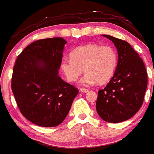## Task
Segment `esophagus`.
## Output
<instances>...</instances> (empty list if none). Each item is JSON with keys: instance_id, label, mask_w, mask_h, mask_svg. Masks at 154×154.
<instances>
[{"instance_id": "1", "label": "esophagus", "mask_w": 154, "mask_h": 154, "mask_svg": "<svg viewBox=\"0 0 154 154\" xmlns=\"http://www.w3.org/2000/svg\"><path fill=\"white\" fill-rule=\"evenodd\" d=\"M80 91L82 93H88L89 90L86 89V88H80Z\"/></svg>"}]
</instances>
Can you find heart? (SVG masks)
<instances>
[{
    "instance_id": "heart-1",
    "label": "heart",
    "mask_w": 154,
    "mask_h": 154,
    "mask_svg": "<svg viewBox=\"0 0 154 154\" xmlns=\"http://www.w3.org/2000/svg\"><path fill=\"white\" fill-rule=\"evenodd\" d=\"M118 66V54L111 45L87 44L72 50L70 58H63L60 68L67 80L75 82L83 71L81 83L89 86L106 83L113 77Z\"/></svg>"
}]
</instances>
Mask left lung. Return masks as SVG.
<instances>
[{
	"instance_id": "8db88e82",
	"label": "left lung",
	"mask_w": 154,
	"mask_h": 154,
	"mask_svg": "<svg viewBox=\"0 0 154 154\" xmlns=\"http://www.w3.org/2000/svg\"><path fill=\"white\" fill-rule=\"evenodd\" d=\"M112 41L118 51L116 71L106 88L98 91L96 109L109 123L129 120L138 112L144 101L147 74L142 59L126 41L103 35Z\"/></svg>"
}]
</instances>
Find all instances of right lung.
Returning <instances> with one entry per match:
<instances>
[{
  "label": "right lung",
  "mask_w": 154,
  "mask_h": 154,
  "mask_svg": "<svg viewBox=\"0 0 154 154\" xmlns=\"http://www.w3.org/2000/svg\"><path fill=\"white\" fill-rule=\"evenodd\" d=\"M66 44L62 37L39 39L27 45L16 60L12 91L21 113L36 125L61 124L79 94L59 75Z\"/></svg>",
  "instance_id": "obj_1"
}]
</instances>
